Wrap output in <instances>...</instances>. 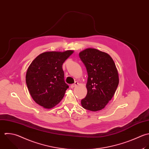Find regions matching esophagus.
<instances>
[{"label":"esophagus","mask_w":149,"mask_h":149,"mask_svg":"<svg viewBox=\"0 0 149 149\" xmlns=\"http://www.w3.org/2000/svg\"><path fill=\"white\" fill-rule=\"evenodd\" d=\"M78 84V82L76 81V82H75L74 84H72V85H71V88H74Z\"/></svg>","instance_id":"obj_1"}]
</instances>
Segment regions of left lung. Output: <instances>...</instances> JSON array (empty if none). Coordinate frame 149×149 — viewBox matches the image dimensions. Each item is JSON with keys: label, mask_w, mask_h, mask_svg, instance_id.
<instances>
[{"label": "left lung", "mask_w": 149, "mask_h": 149, "mask_svg": "<svg viewBox=\"0 0 149 149\" xmlns=\"http://www.w3.org/2000/svg\"><path fill=\"white\" fill-rule=\"evenodd\" d=\"M79 56L88 76L87 95L81 105L92 111L101 110L111 100L119 84L116 64L109 54L96 49H86Z\"/></svg>", "instance_id": "obj_1"}]
</instances>
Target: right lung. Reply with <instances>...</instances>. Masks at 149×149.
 Segmentation results:
<instances>
[{
    "instance_id": "obj_1",
    "label": "right lung",
    "mask_w": 149,
    "mask_h": 149,
    "mask_svg": "<svg viewBox=\"0 0 149 149\" xmlns=\"http://www.w3.org/2000/svg\"><path fill=\"white\" fill-rule=\"evenodd\" d=\"M73 52H44L31 63L26 74V84L37 104L49 109L63 99L69 86L64 81L62 65Z\"/></svg>"
}]
</instances>
